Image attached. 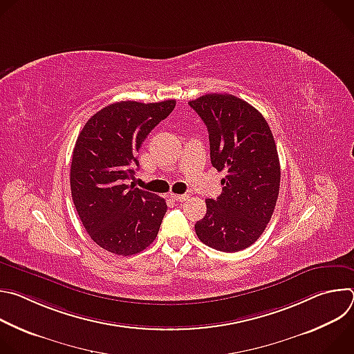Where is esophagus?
<instances>
[{
	"mask_svg": "<svg viewBox=\"0 0 354 354\" xmlns=\"http://www.w3.org/2000/svg\"><path fill=\"white\" fill-rule=\"evenodd\" d=\"M187 197H189L187 194H175V193L171 194V198L175 201H185Z\"/></svg>",
	"mask_w": 354,
	"mask_h": 354,
	"instance_id": "obj_1",
	"label": "esophagus"
}]
</instances>
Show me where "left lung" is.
Listing matches in <instances>:
<instances>
[{
    "mask_svg": "<svg viewBox=\"0 0 354 354\" xmlns=\"http://www.w3.org/2000/svg\"><path fill=\"white\" fill-rule=\"evenodd\" d=\"M209 130L210 160L225 171L223 193L207 198L196 223L198 239L221 252H238L265 231L280 189V162L272 130L262 113L228 93H207L189 102Z\"/></svg>",
    "mask_w": 354,
    "mask_h": 354,
    "instance_id": "1",
    "label": "left lung"
}]
</instances>
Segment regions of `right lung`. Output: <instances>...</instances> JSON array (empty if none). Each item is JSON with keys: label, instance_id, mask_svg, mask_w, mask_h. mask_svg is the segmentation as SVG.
<instances>
[{"label": "right lung", "instance_id": "add662e5", "mask_svg": "<svg viewBox=\"0 0 354 354\" xmlns=\"http://www.w3.org/2000/svg\"><path fill=\"white\" fill-rule=\"evenodd\" d=\"M175 105L174 99L122 100L96 112L77 138L70 171L74 206L93 242L115 255H136L157 238L165 200L127 180L142 141Z\"/></svg>", "mask_w": 354, "mask_h": 354}]
</instances>
